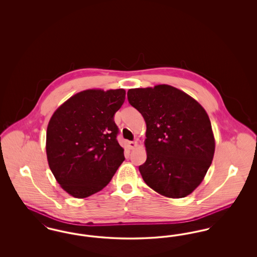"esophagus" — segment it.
<instances>
[{
  "label": "esophagus",
  "mask_w": 257,
  "mask_h": 257,
  "mask_svg": "<svg viewBox=\"0 0 257 257\" xmlns=\"http://www.w3.org/2000/svg\"><path fill=\"white\" fill-rule=\"evenodd\" d=\"M128 146H129L130 149H134L135 147L138 146V143L137 142H129Z\"/></svg>",
  "instance_id": "obj_1"
}]
</instances>
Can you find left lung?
<instances>
[{"label": "left lung", "instance_id": "obj_1", "mask_svg": "<svg viewBox=\"0 0 257 257\" xmlns=\"http://www.w3.org/2000/svg\"><path fill=\"white\" fill-rule=\"evenodd\" d=\"M127 98L147 123V158L139 167L144 181L162 196L190 195L203 180L215 152L207 112L168 85L132 88Z\"/></svg>", "mask_w": 257, "mask_h": 257}]
</instances>
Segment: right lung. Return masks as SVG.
<instances>
[{"label":"right lung","mask_w":257,"mask_h":257,"mask_svg":"<svg viewBox=\"0 0 257 257\" xmlns=\"http://www.w3.org/2000/svg\"><path fill=\"white\" fill-rule=\"evenodd\" d=\"M124 100L122 88L88 89L69 98L52 115L46 134L50 170L74 197L101 191L125 160L113 119Z\"/></svg>","instance_id":"right-lung-1"}]
</instances>
